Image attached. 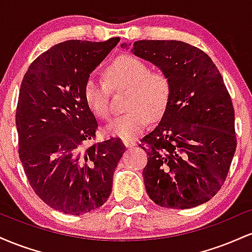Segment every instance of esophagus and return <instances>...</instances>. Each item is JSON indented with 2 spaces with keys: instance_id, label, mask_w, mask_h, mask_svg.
<instances>
[{
  "instance_id": "esophagus-1",
  "label": "esophagus",
  "mask_w": 252,
  "mask_h": 252,
  "mask_svg": "<svg viewBox=\"0 0 252 252\" xmlns=\"http://www.w3.org/2000/svg\"><path fill=\"white\" fill-rule=\"evenodd\" d=\"M123 143L126 148H132L136 146V141L134 140H123Z\"/></svg>"
}]
</instances>
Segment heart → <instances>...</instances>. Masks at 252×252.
<instances>
[{
  "instance_id": "1",
  "label": "heart",
  "mask_w": 252,
  "mask_h": 252,
  "mask_svg": "<svg viewBox=\"0 0 252 252\" xmlns=\"http://www.w3.org/2000/svg\"><path fill=\"white\" fill-rule=\"evenodd\" d=\"M105 76L111 89L129 92L126 102L128 111L112 120L106 131L123 140H135L147 126L149 117H160L168 105L172 90L169 77L162 71H150L148 63L132 56L117 58L106 68ZM108 86L94 76L84 85L89 108L103 120L111 115Z\"/></svg>"
}]
</instances>
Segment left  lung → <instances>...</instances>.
Here are the masks:
<instances>
[{
  "mask_svg": "<svg viewBox=\"0 0 252 252\" xmlns=\"http://www.w3.org/2000/svg\"><path fill=\"white\" fill-rule=\"evenodd\" d=\"M131 52L164 72L172 85L158 126L142 138L147 193L167 209L199 206L220 189L236 152L235 110L221 74L206 53L186 42L140 40Z\"/></svg>",
  "mask_w": 252,
  "mask_h": 252,
  "instance_id": "8db88e82",
  "label": "left lung"
}]
</instances>
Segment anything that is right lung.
Instances as JSON below:
<instances>
[{
  "instance_id": "add662e5",
  "label": "right lung",
  "mask_w": 252,
  "mask_h": 252,
  "mask_svg": "<svg viewBox=\"0 0 252 252\" xmlns=\"http://www.w3.org/2000/svg\"><path fill=\"white\" fill-rule=\"evenodd\" d=\"M120 40L58 43L22 79L15 118L20 160L36 195L66 215L91 212L108 200L126 150L116 137L84 146L98 128L84 85Z\"/></svg>"
}]
</instances>
